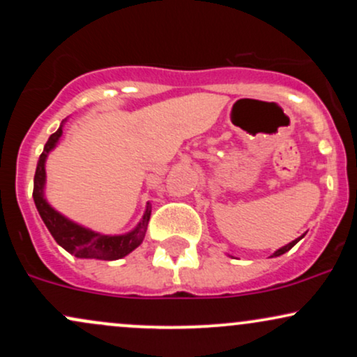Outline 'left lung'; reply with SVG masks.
<instances>
[{
  "mask_svg": "<svg viewBox=\"0 0 357 357\" xmlns=\"http://www.w3.org/2000/svg\"><path fill=\"white\" fill-rule=\"evenodd\" d=\"M304 235H305V233H304ZM304 235H302V236H298V238H296V240H294V241H290V243H287V245H285V247L278 248V250H277V252H275V253H273V255H272V257H280V255H284V253H285V252H289V250H290V248H292V247H294V245H296V243H297V241H301L302 238H304Z\"/></svg>",
  "mask_w": 357,
  "mask_h": 357,
  "instance_id": "left-lung-1",
  "label": "left lung"
}]
</instances>
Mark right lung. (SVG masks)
<instances>
[{"mask_svg":"<svg viewBox=\"0 0 357 357\" xmlns=\"http://www.w3.org/2000/svg\"><path fill=\"white\" fill-rule=\"evenodd\" d=\"M67 121V119H65ZM65 121H61L56 132L48 137L47 144L43 147V153L40 155L38 165L35 171L33 181V199L35 206L42 216L43 223L47 225L48 231L55 238L61 248L67 250L68 253L77 258H96V260H119V258L129 255L132 250H136L142 243L146 236L147 223L151 218V203H147L144 215L136 228L130 231L122 233V235H104L97 233L90 228L82 227L75 221L68 220L67 216L56 211L45 198V183H47V171H45V162H47L48 154L59 144L61 134H63Z\"/></svg>","mask_w":357,"mask_h":357,"instance_id":"add662e5","label":"right lung"}]
</instances>
